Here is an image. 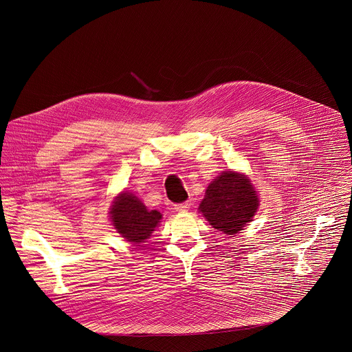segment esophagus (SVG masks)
<instances>
[{"label": "esophagus", "mask_w": 352, "mask_h": 352, "mask_svg": "<svg viewBox=\"0 0 352 352\" xmlns=\"http://www.w3.org/2000/svg\"><path fill=\"white\" fill-rule=\"evenodd\" d=\"M189 208H190V202H184V204L175 205V210H178V212H186Z\"/></svg>", "instance_id": "esophagus-1"}]
</instances>
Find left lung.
I'll return each instance as SVG.
<instances>
[{
  "label": "left lung",
  "instance_id": "obj_1",
  "mask_svg": "<svg viewBox=\"0 0 352 352\" xmlns=\"http://www.w3.org/2000/svg\"><path fill=\"white\" fill-rule=\"evenodd\" d=\"M258 206L259 197L248 177L223 171L209 184L198 209L214 230L236 234L252 220Z\"/></svg>",
  "mask_w": 352,
  "mask_h": 352
}]
</instances>
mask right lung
<instances>
[{"label": "right lung", "instance_id": "add662e5", "mask_svg": "<svg viewBox=\"0 0 352 352\" xmlns=\"http://www.w3.org/2000/svg\"><path fill=\"white\" fill-rule=\"evenodd\" d=\"M109 214L115 230L135 245L144 244L162 220L160 212L147 209L129 192H122L115 198Z\"/></svg>", "mask_w": 352, "mask_h": 352}]
</instances>
